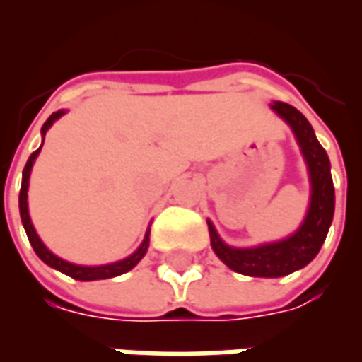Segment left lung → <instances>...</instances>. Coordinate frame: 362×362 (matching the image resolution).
I'll return each mask as SVG.
<instances>
[{
  "instance_id": "1",
  "label": "left lung",
  "mask_w": 362,
  "mask_h": 362,
  "mask_svg": "<svg viewBox=\"0 0 362 362\" xmlns=\"http://www.w3.org/2000/svg\"><path fill=\"white\" fill-rule=\"evenodd\" d=\"M272 108L291 126L298 147L303 151L310 174V205L303 225L295 235L287 236L279 243L262 244L256 248L228 246L221 240L211 221H207L213 252L233 272L250 277H283L308 266L322 248L334 219L335 192L329 173V158L316 139L310 122L287 103H273Z\"/></svg>"
}]
</instances>
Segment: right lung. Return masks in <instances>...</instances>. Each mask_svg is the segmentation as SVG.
Segmentation results:
<instances>
[{
    "instance_id": "obj_1",
    "label": "right lung",
    "mask_w": 362,
    "mask_h": 362,
    "mask_svg": "<svg viewBox=\"0 0 362 362\" xmlns=\"http://www.w3.org/2000/svg\"><path fill=\"white\" fill-rule=\"evenodd\" d=\"M66 114V110H58L52 114L50 118L44 122L42 126V143H44V135L46 132L50 129V126L56 122L58 118H62ZM40 149H42V145H40ZM40 149H36L30 157H28L27 165H25V170H23V184H21V192H19V211H21V221H23V227L27 230L28 236V243L30 246L35 248L36 256L42 259L44 264H48L54 269H58V272L66 273L69 277H74L77 281H96V279H110V277H118L122 273L129 272L132 267H135L139 264V259L145 256V252L149 248V230H147V235L143 238L141 246L137 248V250L132 254V256H127L126 259H119V262H114V264H106V266H77V264H69L66 259L58 258L56 254H52L44 243L38 238L36 235L35 227H33V221L28 217V204H27V192H28V178H30V170H33V165H35V158L38 157V153Z\"/></svg>"
}]
</instances>
